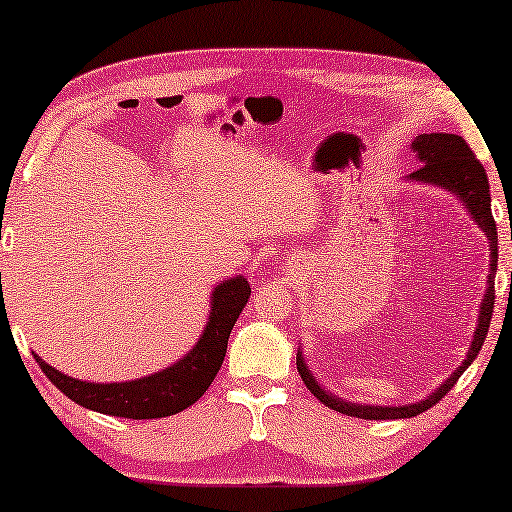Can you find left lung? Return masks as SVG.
Instances as JSON below:
<instances>
[{"instance_id":"obj_1","label":"left lung","mask_w":512,"mask_h":512,"mask_svg":"<svg viewBox=\"0 0 512 512\" xmlns=\"http://www.w3.org/2000/svg\"><path fill=\"white\" fill-rule=\"evenodd\" d=\"M412 151L419 156V167L417 172H412L410 177L417 181H424V184H436L443 186L447 191L457 193L461 200L466 202L468 212H471L473 221L482 228V233L487 235L489 240V254H492V261H489V272L487 277V293L482 298L480 305V317H478V328H475L471 349H468L466 359L461 366L454 370L450 380H445L440 387L433 391V394L426 398V401L412 403V405H398V408H382V405H356L340 401L324 391L314 380V375L307 370L303 356H296L298 373L303 377L305 387L312 391L314 396L319 398L326 408L338 410L347 417H361V419H403V417H417L419 412L429 410L436 405L445 394H450V389L457 384V380L464 375V370L471 366L475 356L480 354L482 342L487 338L489 321H492L494 312V275H496V261H499V247H496V221L492 216V207H489V181L485 167L480 165V160L475 158L471 146L466 144L464 137L459 135H443V132H431V135H419L415 142H412Z\"/></svg>"}]
</instances>
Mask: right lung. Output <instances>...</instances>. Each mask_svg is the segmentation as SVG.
Listing matches in <instances>:
<instances>
[{"instance_id":"obj_1","label":"right lung","mask_w":512,"mask_h":512,"mask_svg":"<svg viewBox=\"0 0 512 512\" xmlns=\"http://www.w3.org/2000/svg\"><path fill=\"white\" fill-rule=\"evenodd\" d=\"M249 296L251 289L244 277H233L216 286L212 314H209L205 333H202L198 345L193 347V352H188L174 366L160 370L156 375L142 377V380L121 384L81 382L48 366L37 354H34V359L62 394L88 410L128 419H158L177 415V412L186 410L188 405L198 401L209 389V384L214 382L216 373L221 370L223 356H226L230 331H233Z\"/></svg>"}]
</instances>
